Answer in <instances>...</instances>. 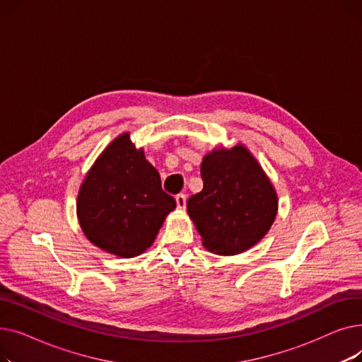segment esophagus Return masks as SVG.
<instances>
[{
    "instance_id": "esophagus-1",
    "label": "esophagus",
    "mask_w": 362,
    "mask_h": 362,
    "mask_svg": "<svg viewBox=\"0 0 362 362\" xmlns=\"http://www.w3.org/2000/svg\"><path fill=\"white\" fill-rule=\"evenodd\" d=\"M176 205H177L179 210H185V208H186V195L179 194L176 197Z\"/></svg>"
}]
</instances>
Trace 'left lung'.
Returning a JSON list of instances; mask_svg holds the SVG:
<instances>
[{
  "label": "left lung",
  "mask_w": 362,
  "mask_h": 362,
  "mask_svg": "<svg viewBox=\"0 0 362 362\" xmlns=\"http://www.w3.org/2000/svg\"><path fill=\"white\" fill-rule=\"evenodd\" d=\"M202 191L187 199L204 248L238 255L257 245L273 226L279 208L276 189L242 144L217 146L201 163Z\"/></svg>",
  "instance_id": "1"
}]
</instances>
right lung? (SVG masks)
I'll return each instance as SVG.
<instances>
[{
    "mask_svg": "<svg viewBox=\"0 0 362 362\" xmlns=\"http://www.w3.org/2000/svg\"><path fill=\"white\" fill-rule=\"evenodd\" d=\"M175 208V198L163 191L158 171L130 141L129 132L111 141L95 160L76 201L88 240L120 258L145 252Z\"/></svg>",
    "mask_w": 362,
    "mask_h": 362,
    "instance_id": "1",
    "label": "right lung"
}]
</instances>
